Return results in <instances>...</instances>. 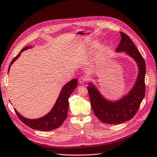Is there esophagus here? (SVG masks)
<instances>
[{"label": "esophagus", "instance_id": "esophagus-1", "mask_svg": "<svg viewBox=\"0 0 157 157\" xmlns=\"http://www.w3.org/2000/svg\"><path fill=\"white\" fill-rule=\"evenodd\" d=\"M79 81L80 83L83 84L87 81V79H86V78H84V77H81L79 79Z\"/></svg>", "mask_w": 157, "mask_h": 157}]
</instances>
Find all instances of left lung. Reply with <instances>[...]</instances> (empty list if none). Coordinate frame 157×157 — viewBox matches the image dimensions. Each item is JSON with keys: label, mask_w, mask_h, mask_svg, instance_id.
Here are the masks:
<instances>
[{"label": "left lung", "mask_w": 157, "mask_h": 157, "mask_svg": "<svg viewBox=\"0 0 157 157\" xmlns=\"http://www.w3.org/2000/svg\"><path fill=\"white\" fill-rule=\"evenodd\" d=\"M120 33L121 40L116 52H125L136 61L139 74L135 85L128 94L116 101L105 99L91 82H89L87 86L91 107L95 115L102 122L109 124H121L131 119L137 113L145 93V60L130 37L123 32Z\"/></svg>", "instance_id": "8db88e82"}]
</instances>
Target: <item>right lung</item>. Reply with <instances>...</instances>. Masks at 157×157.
<instances>
[{
  "label": "right lung",
  "mask_w": 157,
  "mask_h": 157,
  "mask_svg": "<svg viewBox=\"0 0 157 157\" xmlns=\"http://www.w3.org/2000/svg\"><path fill=\"white\" fill-rule=\"evenodd\" d=\"M30 48H32V47L28 46L20 51L18 55L11 61L9 67L8 72H9L10 66L17 59H18L21 55V53ZM77 85L78 80L76 79H73L66 83L62 88L61 93L52 110L48 114L42 117L36 119H29L21 116L16 109H14L15 113L22 122L33 129L42 131H50L56 129L61 125L68 115L69 107L68 99L75 89L77 87Z\"/></svg>",
  "instance_id": "right-lung-1"
}]
</instances>
